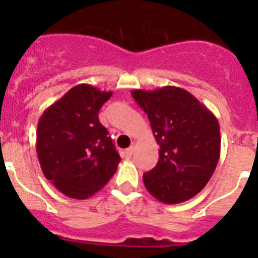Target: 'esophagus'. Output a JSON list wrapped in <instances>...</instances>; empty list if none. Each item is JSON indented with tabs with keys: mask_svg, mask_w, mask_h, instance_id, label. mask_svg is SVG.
Returning <instances> with one entry per match:
<instances>
[{
	"mask_svg": "<svg viewBox=\"0 0 258 258\" xmlns=\"http://www.w3.org/2000/svg\"><path fill=\"white\" fill-rule=\"evenodd\" d=\"M133 152H134V149L133 147H129V149H126L124 151V156L126 157V159H129V157H132V155H133Z\"/></svg>",
	"mask_w": 258,
	"mask_h": 258,
	"instance_id": "34e87169",
	"label": "esophagus"
}]
</instances>
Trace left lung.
Segmentation results:
<instances>
[{"label":"left lung","instance_id":"8db88e82","mask_svg":"<svg viewBox=\"0 0 258 258\" xmlns=\"http://www.w3.org/2000/svg\"><path fill=\"white\" fill-rule=\"evenodd\" d=\"M132 95L147 113L160 146L156 166L143 174L146 188L165 204L191 199L206 187L220 159L217 118L177 86L133 90Z\"/></svg>","mask_w":258,"mask_h":258}]
</instances>
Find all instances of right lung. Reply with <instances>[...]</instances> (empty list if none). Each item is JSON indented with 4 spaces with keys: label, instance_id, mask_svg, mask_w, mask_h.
I'll list each match as a JSON object with an SVG mask.
<instances>
[{
    "label": "right lung",
    "instance_id": "1",
    "mask_svg": "<svg viewBox=\"0 0 258 258\" xmlns=\"http://www.w3.org/2000/svg\"><path fill=\"white\" fill-rule=\"evenodd\" d=\"M111 95L112 92L80 84L38 120L36 151L41 169L66 197H93L117 169L120 155L98 117Z\"/></svg>",
    "mask_w": 258,
    "mask_h": 258
}]
</instances>
